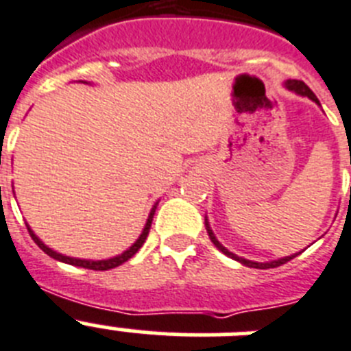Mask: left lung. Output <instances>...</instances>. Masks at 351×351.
<instances>
[{
	"instance_id": "left-lung-1",
	"label": "left lung",
	"mask_w": 351,
	"mask_h": 351,
	"mask_svg": "<svg viewBox=\"0 0 351 351\" xmlns=\"http://www.w3.org/2000/svg\"><path fill=\"white\" fill-rule=\"evenodd\" d=\"M284 85H285V89L291 90V93H296V94H298V96H305V98L312 99V101L317 103V105H319V99L316 98V94L312 93V90L308 89L307 85L303 84V82H300V80H287ZM205 228H207V234H208V237H210V241H212V243H214V246H216V248L219 250V252L225 253L226 257L234 258V261L241 262V264H244V266L255 267V269H269V267H278V266H282V264H285V262H289L291 258H294V257H296V255H298V253H294V255H289V257H282V258H278V261H269V262L248 261V258L237 257L235 253H232L230 250H226L225 246H223V244H221L219 241L216 239V235H214V232H212L210 225H208L207 216H205Z\"/></svg>"
}]
</instances>
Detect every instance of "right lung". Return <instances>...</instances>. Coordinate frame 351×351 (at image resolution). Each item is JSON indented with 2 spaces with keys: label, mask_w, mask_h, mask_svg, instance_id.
Segmentation results:
<instances>
[{
  "label": "right lung",
  "mask_w": 351,
  "mask_h": 351,
  "mask_svg": "<svg viewBox=\"0 0 351 351\" xmlns=\"http://www.w3.org/2000/svg\"><path fill=\"white\" fill-rule=\"evenodd\" d=\"M84 84H87V82H84ZM158 203H155L153 205V208L149 210V216L148 219H146V225H144L143 228V234L139 235V239L135 241L134 244H132L130 248L125 250V252L121 253V255H116V257L112 258H105V261H87V258H76V257H67V255H62V253L55 252V250H51L49 246H46V244L43 243V241L35 235V232L32 230L30 225L28 226V232H30L32 239L35 241V244L39 246L40 250H43L44 253H48L49 257H53L55 261H60V262H66V264H71V266H78V267H85V269H94V271H107V269H112V267H117L121 266L123 262H126L128 258H132L135 255V253L139 252V248L144 244V241H146V237H148L149 234V228H152V221H153V216H155V208H157Z\"/></svg>",
  "instance_id": "obj_1"
}]
</instances>
